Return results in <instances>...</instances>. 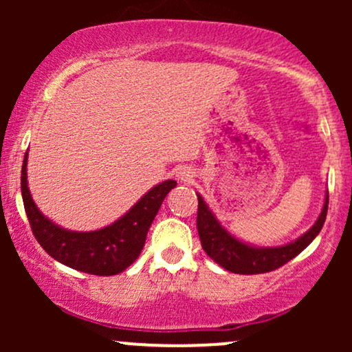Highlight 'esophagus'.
I'll return each mask as SVG.
<instances>
[{"label":"esophagus","mask_w":352,"mask_h":352,"mask_svg":"<svg viewBox=\"0 0 352 352\" xmlns=\"http://www.w3.org/2000/svg\"><path fill=\"white\" fill-rule=\"evenodd\" d=\"M193 177V172L190 170L188 167H184L182 168V170L179 172V179H180V182H188L190 179H192Z\"/></svg>","instance_id":"obj_1"}]
</instances>
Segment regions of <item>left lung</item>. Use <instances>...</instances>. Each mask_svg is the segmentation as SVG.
<instances>
[{
  "label": "left lung",
  "mask_w": 352,
  "mask_h": 352,
  "mask_svg": "<svg viewBox=\"0 0 352 352\" xmlns=\"http://www.w3.org/2000/svg\"><path fill=\"white\" fill-rule=\"evenodd\" d=\"M197 197H199L197 230H199L201 248L215 263L223 266L228 272L238 274L268 273L293 260L321 232L326 220V213H328L329 201L328 193H326L324 205H322L318 220L305 235L296 238L292 243L281 246H253L238 240L227 228L221 227L215 213L205 204L200 193H197Z\"/></svg>",
  "instance_id": "8db88e82"
}]
</instances>
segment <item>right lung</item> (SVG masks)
Instances as JSON below:
<instances>
[{"label": "right lung", "instance_id": "1", "mask_svg": "<svg viewBox=\"0 0 352 352\" xmlns=\"http://www.w3.org/2000/svg\"><path fill=\"white\" fill-rule=\"evenodd\" d=\"M28 152L21 168V195L33 235L50 256L72 270L98 276L124 272L139 258L147 232L175 180H165L148 190L137 204L112 225L94 232H72L52 223L36 207L28 188Z\"/></svg>", "mask_w": 352, "mask_h": 352}]
</instances>
